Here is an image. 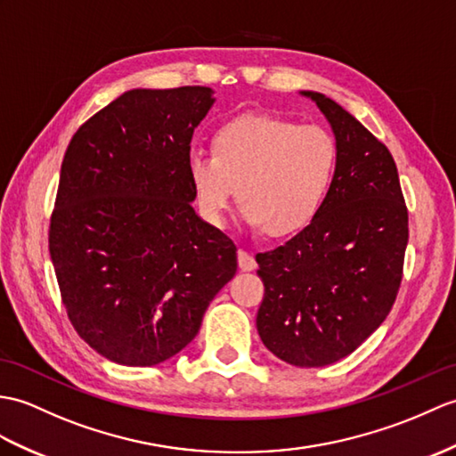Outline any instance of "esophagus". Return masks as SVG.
<instances>
[{
  "instance_id": "esophagus-1",
  "label": "esophagus",
  "mask_w": 456,
  "mask_h": 456,
  "mask_svg": "<svg viewBox=\"0 0 456 456\" xmlns=\"http://www.w3.org/2000/svg\"><path fill=\"white\" fill-rule=\"evenodd\" d=\"M239 268L242 272H252L254 268H256V260H254L252 254L248 250H239Z\"/></svg>"
}]
</instances>
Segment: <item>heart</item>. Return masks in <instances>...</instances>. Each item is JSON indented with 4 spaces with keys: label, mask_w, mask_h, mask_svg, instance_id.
I'll return each instance as SVG.
<instances>
[{
    "label": "heart",
    "mask_w": 456,
    "mask_h": 456,
    "mask_svg": "<svg viewBox=\"0 0 456 456\" xmlns=\"http://www.w3.org/2000/svg\"><path fill=\"white\" fill-rule=\"evenodd\" d=\"M211 151L188 159L200 214L211 225H224L239 188L248 224L262 225L272 237L291 235L309 224L338 163V145L328 130L262 114L221 126Z\"/></svg>",
    "instance_id": "obj_1"
}]
</instances>
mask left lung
<instances>
[{
	"mask_svg": "<svg viewBox=\"0 0 456 456\" xmlns=\"http://www.w3.org/2000/svg\"><path fill=\"white\" fill-rule=\"evenodd\" d=\"M330 122L332 184L313 221L285 245L258 252L264 346L295 367L349 355L396 301L408 245V208L393 155L322 93L303 91Z\"/></svg>",
	"mask_w": 456,
	"mask_h": 456,
	"instance_id": "8db88e82",
	"label": "left lung"
}]
</instances>
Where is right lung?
<instances>
[{
    "instance_id": "right-lung-1",
    "label": "right lung",
    "mask_w": 456,
    "mask_h": 456,
    "mask_svg": "<svg viewBox=\"0 0 456 456\" xmlns=\"http://www.w3.org/2000/svg\"><path fill=\"white\" fill-rule=\"evenodd\" d=\"M211 94L132 89L79 126L63 155L50 258L76 332L114 363L176 355L237 272L235 242L190 204V142Z\"/></svg>"
}]
</instances>
